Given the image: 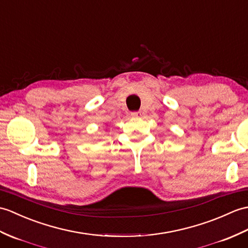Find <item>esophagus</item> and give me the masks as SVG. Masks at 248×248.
Masks as SVG:
<instances>
[{"label": "esophagus", "instance_id": "obj_1", "mask_svg": "<svg viewBox=\"0 0 248 248\" xmlns=\"http://www.w3.org/2000/svg\"><path fill=\"white\" fill-rule=\"evenodd\" d=\"M142 111H136V112H132V116L133 117H141L142 116Z\"/></svg>", "mask_w": 248, "mask_h": 248}]
</instances>
